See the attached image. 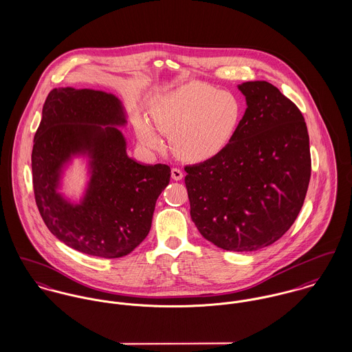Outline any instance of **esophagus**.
<instances>
[{
	"instance_id": "esophagus-1",
	"label": "esophagus",
	"mask_w": 352,
	"mask_h": 352,
	"mask_svg": "<svg viewBox=\"0 0 352 352\" xmlns=\"http://www.w3.org/2000/svg\"><path fill=\"white\" fill-rule=\"evenodd\" d=\"M170 175H172V179L176 180V182L183 179V172H182V169H179V168H172Z\"/></svg>"
}]
</instances>
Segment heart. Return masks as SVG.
<instances>
[{
    "instance_id": "b5f03b06",
    "label": "heart",
    "mask_w": 352,
    "mask_h": 352,
    "mask_svg": "<svg viewBox=\"0 0 352 352\" xmlns=\"http://www.w3.org/2000/svg\"><path fill=\"white\" fill-rule=\"evenodd\" d=\"M243 115L237 95L203 82L161 94L151 105L153 124L170 137L172 151L186 162H201L219 154L236 135ZM134 127L146 148L162 149V140L145 118L137 116Z\"/></svg>"
}]
</instances>
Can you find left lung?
<instances>
[{"label":"left lung","instance_id":"1","mask_svg":"<svg viewBox=\"0 0 352 352\" xmlns=\"http://www.w3.org/2000/svg\"><path fill=\"white\" fill-rule=\"evenodd\" d=\"M247 109L230 144L186 166L191 218L225 251L278 241L301 211L310 180L309 134L301 111L267 81L239 85Z\"/></svg>","mask_w":352,"mask_h":352}]
</instances>
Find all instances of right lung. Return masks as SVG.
<instances>
[{
	"label": "right lung",
	"mask_w": 352,
	"mask_h": 352,
	"mask_svg": "<svg viewBox=\"0 0 352 352\" xmlns=\"http://www.w3.org/2000/svg\"><path fill=\"white\" fill-rule=\"evenodd\" d=\"M126 123L122 101L104 91L55 88L45 101L31 157L35 201L51 233L76 251L105 258L134 251L169 184L168 165L129 157L118 129ZM74 156L87 158L90 176L80 202L57 191Z\"/></svg>",
	"instance_id": "add662e5"
}]
</instances>
